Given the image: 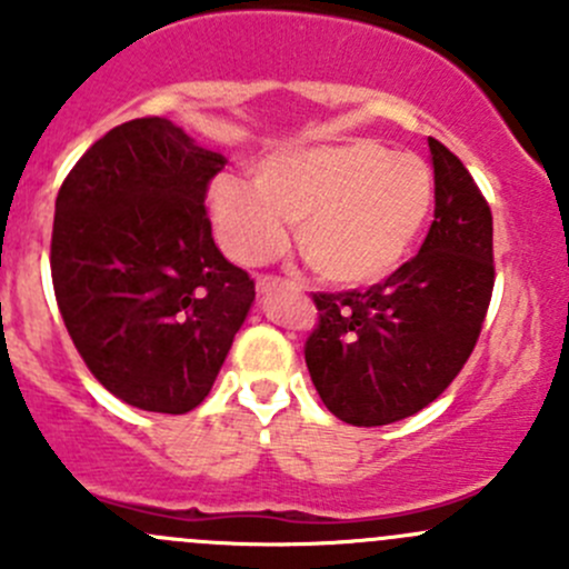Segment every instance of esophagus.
<instances>
[{
	"label": "esophagus",
	"instance_id": "obj_1",
	"mask_svg": "<svg viewBox=\"0 0 569 569\" xmlns=\"http://www.w3.org/2000/svg\"><path fill=\"white\" fill-rule=\"evenodd\" d=\"M256 286H258V295H272V291H278V289H300V286L291 283V280L269 278V274H261Z\"/></svg>",
	"mask_w": 569,
	"mask_h": 569
}]
</instances>
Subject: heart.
<instances>
[{"mask_svg": "<svg viewBox=\"0 0 569 569\" xmlns=\"http://www.w3.org/2000/svg\"><path fill=\"white\" fill-rule=\"evenodd\" d=\"M435 181L416 157H393L371 140L302 146L263 157L252 187L217 178L209 214L228 256L267 261L295 222L297 250L321 280L369 286L388 278L416 244Z\"/></svg>", "mask_w": 569, "mask_h": 569, "instance_id": "b5f03b06", "label": "heart"}]
</instances>
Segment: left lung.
<instances>
[{"instance_id":"8db88e82","label":"left lung","mask_w":569,"mask_h":569,"mask_svg":"<svg viewBox=\"0 0 569 569\" xmlns=\"http://www.w3.org/2000/svg\"><path fill=\"white\" fill-rule=\"evenodd\" d=\"M435 220L416 258L366 291L313 295L306 363L327 410L352 427L416 416L468 363L487 308L492 214L468 168L429 137Z\"/></svg>"}]
</instances>
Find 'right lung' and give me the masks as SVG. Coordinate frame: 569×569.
I'll list each match as a JSON object with an SVG mask.
<instances>
[{
    "instance_id": "obj_1",
    "label": "right lung",
    "mask_w": 569,
    "mask_h": 569,
    "mask_svg": "<svg viewBox=\"0 0 569 569\" xmlns=\"http://www.w3.org/2000/svg\"><path fill=\"white\" fill-rule=\"evenodd\" d=\"M222 168L168 118H137L93 142L57 192V308L96 380L140 410H194L256 300L211 237L203 200Z\"/></svg>"
}]
</instances>
